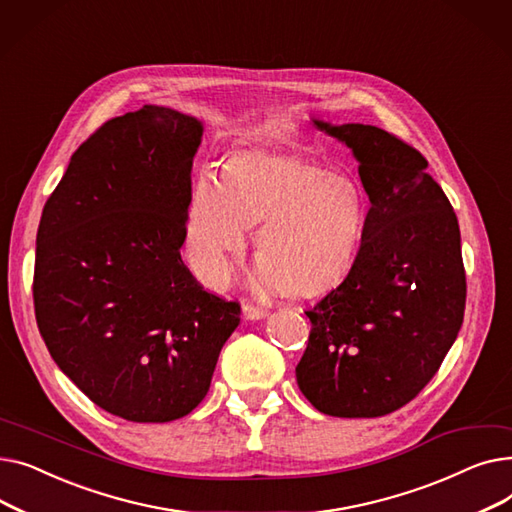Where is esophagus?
<instances>
[{"mask_svg":"<svg viewBox=\"0 0 512 512\" xmlns=\"http://www.w3.org/2000/svg\"><path fill=\"white\" fill-rule=\"evenodd\" d=\"M242 317H245L247 321H257V319H263L267 317V311L263 307H255V305H242Z\"/></svg>","mask_w":512,"mask_h":512,"instance_id":"34e87169","label":"esophagus"}]
</instances>
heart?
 Segmentation results:
<instances>
[{
    "label": "heart",
    "mask_w": 512,
    "mask_h": 512,
    "mask_svg": "<svg viewBox=\"0 0 512 512\" xmlns=\"http://www.w3.org/2000/svg\"><path fill=\"white\" fill-rule=\"evenodd\" d=\"M261 221L255 286L315 297L338 286L357 263L367 197L348 172L328 170L299 151L232 153L222 176L201 170L184 215V253L197 280L218 290Z\"/></svg>",
    "instance_id": "b5f03b06"
}]
</instances>
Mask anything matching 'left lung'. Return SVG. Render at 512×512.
I'll list each match as a JSON object with an SVG mask.
<instances>
[{
	"label": "left lung",
	"mask_w": 512,
	"mask_h": 512,
	"mask_svg": "<svg viewBox=\"0 0 512 512\" xmlns=\"http://www.w3.org/2000/svg\"><path fill=\"white\" fill-rule=\"evenodd\" d=\"M311 122L353 151L371 207L353 272L307 311L297 382L319 413L382 417L423 390L459 336L461 230L417 149L378 126Z\"/></svg>",
	"instance_id": "left-lung-1"
}]
</instances>
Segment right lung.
Segmentation results:
<instances>
[{
  "label": "right lung",
  "instance_id": "1",
  "mask_svg": "<svg viewBox=\"0 0 512 512\" xmlns=\"http://www.w3.org/2000/svg\"><path fill=\"white\" fill-rule=\"evenodd\" d=\"M203 122L164 105L105 122L43 207L33 299L47 351L97 407L168 423L205 398L238 303L180 257Z\"/></svg>",
  "mask_w": 512,
  "mask_h": 512
}]
</instances>
